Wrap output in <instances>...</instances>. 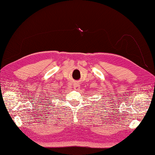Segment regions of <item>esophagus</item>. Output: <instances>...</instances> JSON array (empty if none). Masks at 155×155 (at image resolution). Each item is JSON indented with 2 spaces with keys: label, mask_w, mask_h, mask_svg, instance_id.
Instances as JSON below:
<instances>
[{
  "label": "esophagus",
  "mask_w": 155,
  "mask_h": 155,
  "mask_svg": "<svg viewBox=\"0 0 155 155\" xmlns=\"http://www.w3.org/2000/svg\"><path fill=\"white\" fill-rule=\"evenodd\" d=\"M74 88L75 90H78L79 88H80V85H79V84L78 83V82H76V83L74 84Z\"/></svg>",
  "instance_id": "obj_1"
}]
</instances>
